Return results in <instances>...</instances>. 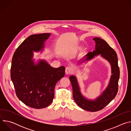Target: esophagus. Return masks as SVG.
<instances>
[{
	"mask_svg": "<svg viewBox=\"0 0 131 131\" xmlns=\"http://www.w3.org/2000/svg\"><path fill=\"white\" fill-rule=\"evenodd\" d=\"M72 71V68L70 67H67L66 68V69H65V73L66 74H70L71 73Z\"/></svg>",
	"mask_w": 131,
	"mask_h": 131,
	"instance_id": "34e87169",
	"label": "esophagus"
}]
</instances>
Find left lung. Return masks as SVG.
<instances>
[{
    "instance_id": "obj_1",
    "label": "left lung",
    "mask_w": 131,
    "mask_h": 131,
    "mask_svg": "<svg viewBox=\"0 0 131 131\" xmlns=\"http://www.w3.org/2000/svg\"><path fill=\"white\" fill-rule=\"evenodd\" d=\"M95 41V50L90 52L85 55V58L81 61H90L95 56L101 54L111 64V73L110 82L106 90L95 100H89L84 97L80 91V88L76 77L71 76L69 77L72 86L73 99L77 104L86 111L95 112L102 110L116 97L118 91V81L120 77V70L118 66L117 55L115 51L109 46L104 40L95 37L93 38Z\"/></svg>"
}]
</instances>
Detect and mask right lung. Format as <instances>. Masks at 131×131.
<instances>
[{
    "mask_svg": "<svg viewBox=\"0 0 131 131\" xmlns=\"http://www.w3.org/2000/svg\"><path fill=\"white\" fill-rule=\"evenodd\" d=\"M50 34L32 35L15 51L12 60L11 79L16 95L26 105L35 109L49 106L54 96L57 83L65 75L64 66L53 68L45 61L35 64L33 52L43 49Z\"/></svg>",
    "mask_w": 131,
    "mask_h": 131,
    "instance_id": "obj_1",
    "label": "right lung"
}]
</instances>
